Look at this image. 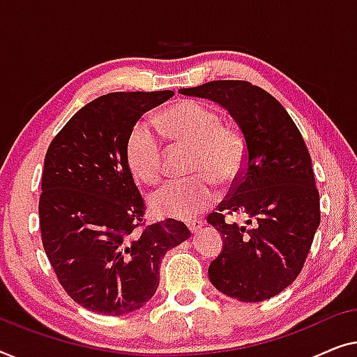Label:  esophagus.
<instances>
[{"mask_svg":"<svg viewBox=\"0 0 357 357\" xmlns=\"http://www.w3.org/2000/svg\"><path fill=\"white\" fill-rule=\"evenodd\" d=\"M188 227H189V229H190V233L195 234V233H199L200 228L204 227V222H200V220H194V222H190V223L188 225Z\"/></svg>","mask_w":357,"mask_h":357,"instance_id":"obj_1","label":"esophagus"}]
</instances>
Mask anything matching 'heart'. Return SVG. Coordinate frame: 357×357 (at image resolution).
I'll return each mask as SVG.
<instances>
[{
    "mask_svg": "<svg viewBox=\"0 0 357 357\" xmlns=\"http://www.w3.org/2000/svg\"><path fill=\"white\" fill-rule=\"evenodd\" d=\"M158 129L173 144L192 147L185 181H169L150 197V208L157 217L190 222L217 200V188L238 181L245 163V142L241 130L220 123L215 109L194 100H181L158 116ZM126 162L135 178L157 183L163 173L165 150L157 132L140 121L126 140Z\"/></svg>",
    "mask_w": 357,
    "mask_h": 357,
    "instance_id": "obj_1",
    "label": "heart"
}]
</instances>
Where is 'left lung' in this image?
<instances>
[{
	"label": "left lung",
	"mask_w": 357,
	"mask_h": 357,
	"mask_svg": "<svg viewBox=\"0 0 357 357\" xmlns=\"http://www.w3.org/2000/svg\"><path fill=\"white\" fill-rule=\"evenodd\" d=\"M179 93L223 107L245 142L243 174L218 212L207 217L223 238L208 278L243 303L273 298L298 278L320 225L319 190L303 135L277 98L245 80H212ZM227 213L248 214L251 228L225 222Z\"/></svg>",
	"instance_id": "obj_1"
}]
</instances>
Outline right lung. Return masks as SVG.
<instances>
[{"label": "right lung", "mask_w": 357, "mask_h": 357, "mask_svg": "<svg viewBox=\"0 0 357 357\" xmlns=\"http://www.w3.org/2000/svg\"><path fill=\"white\" fill-rule=\"evenodd\" d=\"M173 95H102L69 119L45 155L38 202L45 252L66 293L92 312L142 307L158 288L165 254L190 236L173 218L137 229L145 205L126 162L130 129Z\"/></svg>", "instance_id": "add662e5"}]
</instances>
